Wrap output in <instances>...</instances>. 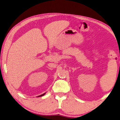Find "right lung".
Here are the masks:
<instances>
[{
  "label": "right lung",
  "instance_id": "1",
  "mask_svg": "<svg viewBox=\"0 0 120 120\" xmlns=\"http://www.w3.org/2000/svg\"><path fill=\"white\" fill-rule=\"evenodd\" d=\"M45 94V93H44V94H41V95H40V96H38V97H41V96H44V95Z\"/></svg>",
  "mask_w": 120,
  "mask_h": 120
}]
</instances>
